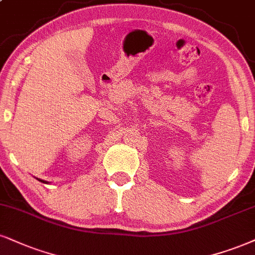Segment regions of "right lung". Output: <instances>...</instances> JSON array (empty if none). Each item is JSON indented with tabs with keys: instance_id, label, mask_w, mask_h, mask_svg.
Listing matches in <instances>:
<instances>
[{
	"instance_id": "obj_1",
	"label": "right lung",
	"mask_w": 255,
	"mask_h": 255,
	"mask_svg": "<svg viewBox=\"0 0 255 255\" xmlns=\"http://www.w3.org/2000/svg\"><path fill=\"white\" fill-rule=\"evenodd\" d=\"M41 181V180H40ZM41 182H43V183H45V181H41Z\"/></svg>"
}]
</instances>
